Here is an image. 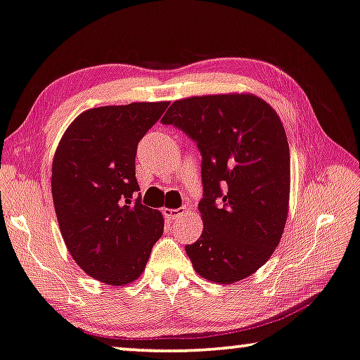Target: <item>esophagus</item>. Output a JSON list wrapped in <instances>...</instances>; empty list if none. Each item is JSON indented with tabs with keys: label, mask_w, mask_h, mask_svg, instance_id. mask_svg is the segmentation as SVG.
Listing matches in <instances>:
<instances>
[{
	"label": "esophagus",
	"mask_w": 360,
	"mask_h": 360,
	"mask_svg": "<svg viewBox=\"0 0 360 360\" xmlns=\"http://www.w3.org/2000/svg\"><path fill=\"white\" fill-rule=\"evenodd\" d=\"M182 213H184V208H163V214L171 221L178 219Z\"/></svg>",
	"instance_id": "1"
}]
</instances>
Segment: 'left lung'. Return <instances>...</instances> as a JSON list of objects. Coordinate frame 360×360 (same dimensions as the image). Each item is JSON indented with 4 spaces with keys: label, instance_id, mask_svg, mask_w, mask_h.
I'll return each mask as SVG.
<instances>
[{
    "label": "left lung",
    "instance_id": "8db88e82",
    "mask_svg": "<svg viewBox=\"0 0 360 360\" xmlns=\"http://www.w3.org/2000/svg\"><path fill=\"white\" fill-rule=\"evenodd\" d=\"M162 122L202 153L203 231L186 245L194 270L218 284L244 280L270 259L286 226L291 160L280 116L257 95L223 94L176 100Z\"/></svg>",
    "mask_w": 360,
    "mask_h": 360
}]
</instances>
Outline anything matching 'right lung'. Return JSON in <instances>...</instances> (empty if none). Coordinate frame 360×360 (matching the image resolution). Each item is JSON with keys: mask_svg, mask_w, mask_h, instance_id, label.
<instances>
[{"mask_svg": "<svg viewBox=\"0 0 360 360\" xmlns=\"http://www.w3.org/2000/svg\"><path fill=\"white\" fill-rule=\"evenodd\" d=\"M168 105L141 101L80 112L53 158V203L69 254L110 286L137 280L163 234L162 213L134 195L141 189L137 146Z\"/></svg>", "mask_w": 360, "mask_h": 360, "instance_id": "1", "label": "right lung"}]
</instances>
